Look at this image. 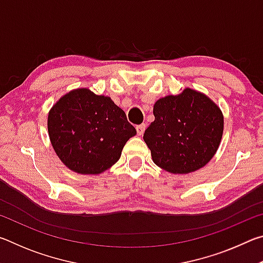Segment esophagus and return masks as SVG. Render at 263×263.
<instances>
[{
	"label": "esophagus",
	"mask_w": 263,
	"mask_h": 263,
	"mask_svg": "<svg viewBox=\"0 0 263 263\" xmlns=\"http://www.w3.org/2000/svg\"><path fill=\"white\" fill-rule=\"evenodd\" d=\"M136 128H137L138 136H142V135H144L145 130H146V125H145V124H140V125H137Z\"/></svg>",
	"instance_id": "esophagus-1"
}]
</instances>
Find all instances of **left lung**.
<instances>
[{
    "mask_svg": "<svg viewBox=\"0 0 263 263\" xmlns=\"http://www.w3.org/2000/svg\"><path fill=\"white\" fill-rule=\"evenodd\" d=\"M154 122L144 140L153 162L172 174H188L205 166L216 154L224 131L219 106L201 91L185 88L158 100Z\"/></svg>",
    "mask_w": 263,
    "mask_h": 263,
    "instance_id": "left-lung-1",
    "label": "left lung"
}]
</instances>
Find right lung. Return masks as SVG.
I'll list each match as a JSON object with an SVG mask.
<instances>
[{"mask_svg":"<svg viewBox=\"0 0 263 263\" xmlns=\"http://www.w3.org/2000/svg\"><path fill=\"white\" fill-rule=\"evenodd\" d=\"M53 149L70 171L82 175L105 172L121 158L136 128L109 96L88 88L70 90L55 102L47 117Z\"/></svg>","mask_w":263,"mask_h":263,"instance_id":"add662e5","label":"right lung"}]
</instances>
